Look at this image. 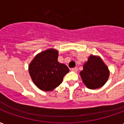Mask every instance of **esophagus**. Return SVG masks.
<instances>
[{
    "mask_svg": "<svg viewBox=\"0 0 124 124\" xmlns=\"http://www.w3.org/2000/svg\"><path fill=\"white\" fill-rule=\"evenodd\" d=\"M71 70L73 71V72H76L78 71V68H73L71 69Z\"/></svg>",
    "mask_w": 124,
    "mask_h": 124,
    "instance_id": "34e87169",
    "label": "esophagus"
}]
</instances>
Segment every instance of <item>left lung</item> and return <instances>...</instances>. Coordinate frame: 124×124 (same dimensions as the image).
<instances>
[{"mask_svg":"<svg viewBox=\"0 0 124 124\" xmlns=\"http://www.w3.org/2000/svg\"><path fill=\"white\" fill-rule=\"evenodd\" d=\"M83 83L89 89L100 88L108 80V68L100 56L90 55L84 63L83 70L80 73Z\"/></svg>","mask_w":124,"mask_h":124,"instance_id":"left-lung-1","label":"left lung"}]
</instances>
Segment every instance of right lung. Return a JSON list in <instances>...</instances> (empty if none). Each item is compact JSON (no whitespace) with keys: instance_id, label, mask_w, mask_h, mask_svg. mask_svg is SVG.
<instances>
[{"instance_id":"add662e5","label":"right lung","mask_w":124,"mask_h":124,"mask_svg":"<svg viewBox=\"0 0 124 124\" xmlns=\"http://www.w3.org/2000/svg\"><path fill=\"white\" fill-rule=\"evenodd\" d=\"M58 51L49 48L36 56L28 66V72L34 84L41 90L52 91L63 81L68 72L66 65L58 61Z\"/></svg>"}]
</instances>
